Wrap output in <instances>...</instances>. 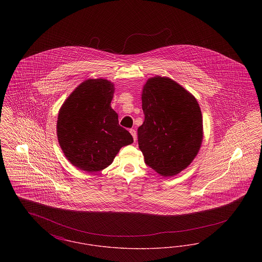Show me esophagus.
<instances>
[{
  "instance_id": "obj_1",
  "label": "esophagus",
  "mask_w": 262,
  "mask_h": 262,
  "mask_svg": "<svg viewBox=\"0 0 262 262\" xmlns=\"http://www.w3.org/2000/svg\"><path fill=\"white\" fill-rule=\"evenodd\" d=\"M129 133H130V135L133 136V137H134V140L136 141V140H137V132H136V129H134V128L129 129Z\"/></svg>"
}]
</instances>
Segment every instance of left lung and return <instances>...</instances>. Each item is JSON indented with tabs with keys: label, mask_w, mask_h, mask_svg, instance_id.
Instances as JSON below:
<instances>
[{
	"label": "left lung",
	"mask_w": 262,
	"mask_h": 262,
	"mask_svg": "<svg viewBox=\"0 0 262 262\" xmlns=\"http://www.w3.org/2000/svg\"><path fill=\"white\" fill-rule=\"evenodd\" d=\"M141 99L144 122L137 128V139L145 164L164 177L180 173L194 159L202 142L198 101L162 76L147 80Z\"/></svg>",
	"instance_id": "obj_1"
}]
</instances>
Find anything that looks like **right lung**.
I'll use <instances>...</instances> for the list:
<instances>
[{
  "instance_id": "1",
  "label": "right lung",
  "mask_w": 262,
  "mask_h": 262,
  "mask_svg": "<svg viewBox=\"0 0 262 262\" xmlns=\"http://www.w3.org/2000/svg\"><path fill=\"white\" fill-rule=\"evenodd\" d=\"M114 84L88 79L62 104L57 136L64 156L76 168L93 173L111 165L120 149L134 142L111 108Z\"/></svg>"
}]
</instances>
